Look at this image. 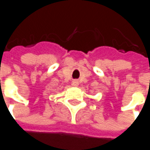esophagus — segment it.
<instances>
[{
	"label": "esophagus",
	"instance_id": "esophagus-1",
	"mask_svg": "<svg viewBox=\"0 0 150 150\" xmlns=\"http://www.w3.org/2000/svg\"><path fill=\"white\" fill-rule=\"evenodd\" d=\"M72 85H73V86H79V81L77 80H73V82H72Z\"/></svg>",
	"mask_w": 150,
	"mask_h": 150
}]
</instances>
